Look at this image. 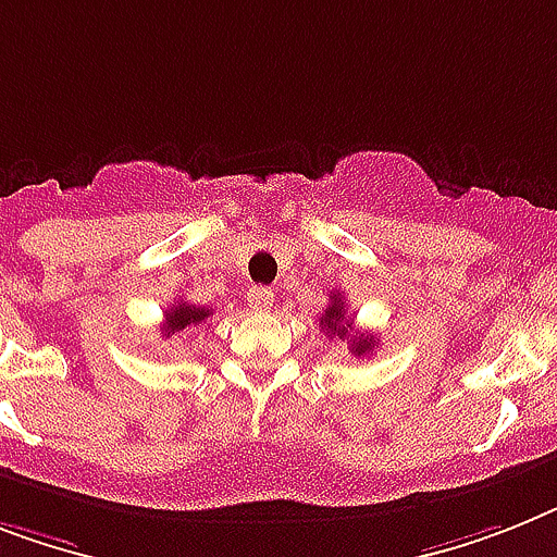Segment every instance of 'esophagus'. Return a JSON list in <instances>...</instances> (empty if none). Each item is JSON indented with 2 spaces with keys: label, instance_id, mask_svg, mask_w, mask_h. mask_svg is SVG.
I'll return each mask as SVG.
<instances>
[{
  "label": "esophagus",
  "instance_id": "obj_1",
  "mask_svg": "<svg viewBox=\"0 0 557 557\" xmlns=\"http://www.w3.org/2000/svg\"><path fill=\"white\" fill-rule=\"evenodd\" d=\"M247 301H250L252 310H270V307H273V289L252 287L250 296H247Z\"/></svg>",
  "mask_w": 557,
  "mask_h": 557
}]
</instances>
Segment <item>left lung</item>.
<instances>
[{"mask_svg": "<svg viewBox=\"0 0 557 557\" xmlns=\"http://www.w3.org/2000/svg\"><path fill=\"white\" fill-rule=\"evenodd\" d=\"M319 327L327 330L330 338H333V335L344 338V342L350 344L352 356H358V358L370 356V352L379 347L375 335L352 333V319H347V310H344L342 293H333V296H330V307L324 310V315H321Z\"/></svg>", "mask_w": 557, "mask_h": 557, "instance_id": "obj_1", "label": "left lung"}]
</instances>
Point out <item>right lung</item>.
Segmentation results:
<instances>
[{
    "label": "right lung",
    "instance_id": "add662e5",
    "mask_svg": "<svg viewBox=\"0 0 557 557\" xmlns=\"http://www.w3.org/2000/svg\"><path fill=\"white\" fill-rule=\"evenodd\" d=\"M210 312L213 310H205V307H196V305H187V301H176L173 307H168V319H164V330L162 333L173 335V333H182V330L187 327H196V324H201L205 319H210Z\"/></svg>",
    "mask_w": 557,
    "mask_h": 557
}]
</instances>
